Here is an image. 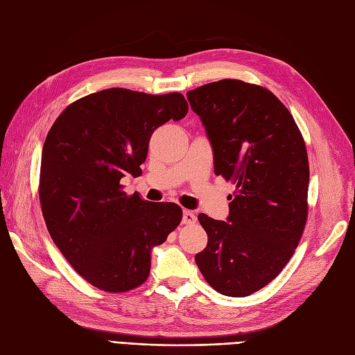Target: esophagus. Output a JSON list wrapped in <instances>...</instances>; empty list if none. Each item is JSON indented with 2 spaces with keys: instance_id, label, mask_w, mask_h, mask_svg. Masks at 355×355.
I'll list each match as a JSON object with an SVG mask.
<instances>
[{
  "instance_id": "esophagus-1",
  "label": "esophagus",
  "mask_w": 355,
  "mask_h": 355,
  "mask_svg": "<svg viewBox=\"0 0 355 355\" xmlns=\"http://www.w3.org/2000/svg\"><path fill=\"white\" fill-rule=\"evenodd\" d=\"M196 222H197L196 213L191 211V210H185V211H184V216H182V223H185V225H194Z\"/></svg>"
}]
</instances>
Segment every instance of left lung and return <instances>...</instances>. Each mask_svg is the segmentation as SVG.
Returning <instances> with one entry per match:
<instances>
[{
	"label": "left lung",
	"mask_w": 355,
	"mask_h": 355,
	"mask_svg": "<svg viewBox=\"0 0 355 355\" xmlns=\"http://www.w3.org/2000/svg\"><path fill=\"white\" fill-rule=\"evenodd\" d=\"M187 96L213 146L214 175L235 185L228 222L198 214L209 241L196 262L216 292L249 296L283 271L302 239L309 184L304 136L262 85L227 78Z\"/></svg>",
	"instance_id": "8db88e82"
}]
</instances>
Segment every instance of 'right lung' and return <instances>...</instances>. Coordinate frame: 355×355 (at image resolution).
<instances>
[{
  "instance_id": "right-lung-1",
  "label": "right lung",
  "mask_w": 355,
  "mask_h": 355,
  "mask_svg": "<svg viewBox=\"0 0 355 355\" xmlns=\"http://www.w3.org/2000/svg\"><path fill=\"white\" fill-rule=\"evenodd\" d=\"M188 112L184 94L106 89L68 105L42 146L38 196L51 240L85 282L103 292L142 286L151 249L182 220L175 202L128 196L155 128Z\"/></svg>"
}]
</instances>
